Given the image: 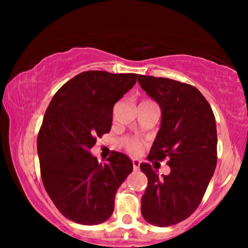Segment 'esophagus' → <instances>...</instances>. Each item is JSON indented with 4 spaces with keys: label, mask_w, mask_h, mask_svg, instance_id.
Returning <instances> with one entry per match:
<instances>
[{
    "label": "esophagus",
    "mask_w": 248,
    "mask_h": 248,
    "mask_svg": "<svg viewBox=\"0 0 248 248\" xmlns=\"http://www.w3.org/2000/svg\"><path fill=\"white\" fill-rule=\"evenodd\" d=\"M132 163H133V170H139V169H140V161H139V159H133Z\"/></svg>",
    "instance_id": "34e87169"
}]
</instances>
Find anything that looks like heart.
<instances>
[{
    "label": "heart",
    "instance_id": "1",
    "mask_svg": "<svg viewBox=\"0 0 248 248\" xmlns=\"http://www.w3.org/2000/svg\"><path fill=\"white\" fill-rule=\"evenodd\" d=\"M142 103H150L149 100H144ZM124 146L128 150V152L131 154H139L142 149V143L138 139H127L124 141Z\"/></svg>",
    "mask_w": 248,
    "mask_h": 248
}]
</instances>
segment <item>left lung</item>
I'll list each match as a JSON object with an SVG mask.
<instances>
[{
    "mask_svg": "<svg viewBox=\"0 0 248 248\" xmlns=\"http://www.w3.org/2000/svg\"><path fill=\"white\" fill-rule=\"evenodd\" d=\"M142 90L161 108V127L149 161L169 158V175L158 176L148 163L140 169L148 177L141 213L155 226L186 220L198 208L217 166L215 115L203 95L189 84L139 75Z\"/></svg>",
    "mask_w": 248,
    "mask_h": 248,
    "instance_id": "left-lung-1",
    "label": "left lung"
}]
</instances>
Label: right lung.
<instances>
[{
	"label": "right lung",
	"mask_w": 248,
	"mask_h": 248,
	"mask_svg": "<svg viewBox=\"0 0 248 248\" xmlns=\"http://www.w3.org/2000/svg\"><path fill=\"white\" fill-rule=\"evenodd\" d=\"M138 74L86 71L59 90L46 110L37 139L41 178L66 219L100 224L114 211L117 189L133 170L127 155L112 152L99 164L91 149L110 131L114 105L132 89Z\"/></svg>",
	"instance_id": "obj_1"
}]
</instances>
